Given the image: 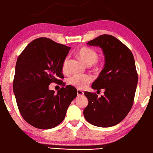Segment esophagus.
<instances>
[{
    "instance_id": "obj_1",
    "label": "esophagus",
    "mask_w": 153,
    "mask_h": 153,
    "mask_svg": "<svg viewBox=\"0 0 153 153\" xmlns=\"http://www.w3.org/2000/svg\"><path fill=\"white\" fill-rule=\"evenodd\" d=\"M77 95H78V96L83 95V94H84V92L82 91H81V90L77 89Z\"/></svg>"
}]
</instances>
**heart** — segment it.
<instances>
[{"instance_id":"heart-1","label":"heart","mask_w":153,"mask_h":153,"mask_svg":"<svg viewBox=\"0 0 153 153\" xmlns=\"http://www.w3.org/2000/svg\"><path fill=\"white\" fill-rule=\"evenodd\" d=\"M77 55L87 66L94 65L95 67H98L97 60L99 54L94 49L83 47L77 51ZM68 62H69V59L68 57H66L62 64V70L63 72L67 71ZM91 81L92 77L88 75H75L69 79V83L77 88L82 89L85 88Z\"/></svg>"}]
</instances>
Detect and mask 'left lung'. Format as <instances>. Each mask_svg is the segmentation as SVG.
<instances>
[{
  "instance_id": "1",
  "label": "left lung",
  "mask_w": 153,
  "mask_h": 153,
  "mask_svg": "<svg viewBox=\"0 0 153 153\" xmlns=\"http://www.w3.org/2000/svg\"><path fill=\"white\" fill-rule=\"evenodd\" d=\"M87 44L99 46L105 56V65L92 84L95 90L104 89V95L84 92L88 104L84 116L97 127H110L120 123L132 108L138 77L134 57L129 48L110 35H102Z\"/></svg>"
}]
</instances>
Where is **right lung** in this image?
<instances>
[{"mask_svg":"<svg viewBox=\"0 0 153 153\" xmlns=\"http://www.w3.org/2000/svg\"><path fill=\"white\" fill-rule=\"evenodd\" d=\"M71 49L48 38L36 39L18 58L13 79V93L23 118L41 129H49L64 120L67 108L76 97L77 90L67 85L57 94L50 91L54 82L65 86L62 64Z\"/></svg>","mask_w":153,"mask_h":153,"instance_id":"1","label":"right lung"}]
</instances>
